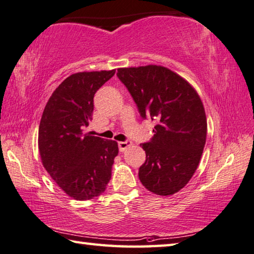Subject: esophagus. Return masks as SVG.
<instances>
[{"label": "esophagus", "mask_w": 254, "mask_h": 254, "mask_svg": "<svg viewBox=\"0 0 254 254\" xmlns=\"http://www.w3.org/2000/svg\"><path fill=\"white\" fill-rule=\"evenodd\" d=\"M131 145V141L130 140H125V141H119L118 143V147L120 152H124L125 149H127L129 146Z\"/></svg>", "instance_id": "obj_1"}]
</instances>
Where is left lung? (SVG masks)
Segmentation results:
<instances>
[{"label":"left lung","instance_id":"left-lung-1","mask_svg":"<svg viewBox=\"0 0 254 254\" xmlns=\"http://www.w3.org/2000/svg\"><path fill=\"white\" fill-rule=\"evenodd\" d=\"M119 78L143 119L156 124L141 144L146 161L138 176L146 189L162 196L175 194L192 179L206 140V116L194 88L161 65L120 68Z\"/></svg>","mask_w":254,"mask_h":254}]
</instances>
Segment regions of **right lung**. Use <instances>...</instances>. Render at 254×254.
<instances>
[{
    "mask_svg": "<svg viewBox=\"0 0 254 254\" xmlns=\"http://www.w3.org/2000/svg\"><path fill=\"white\" fill-rule=\"evenodd\" d=\"M116 70L71 74L53 91L39 126L44 168L70 197L86 201L105 192L118 144L83 134L92 118L93 97Z\"/></svg>",
    "mask_w": 254,
    "mask_h": 254,
    "instance_id": "add662e5",
    "label": "right lung"
}]
</instances>
